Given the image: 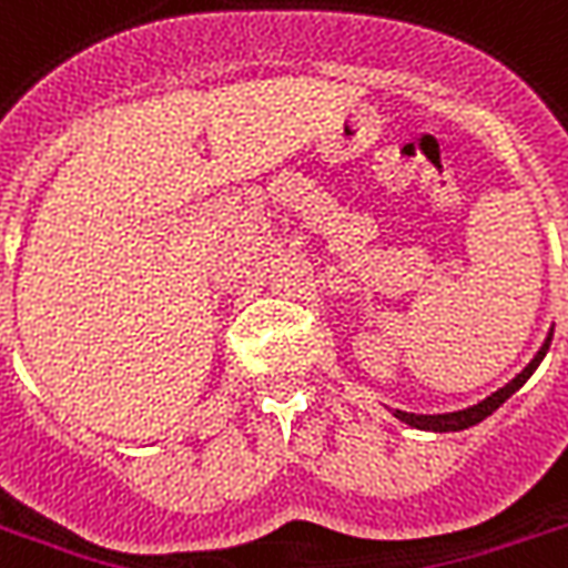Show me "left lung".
<instances>
[{"mask_svg": "<svg viewBox=\"0 0 568 568\" xmlns=\"http://www.w3.org/2000/svg\"><path fill=\"white\" fill-rule=\"evenodd\" d=\"M551 336L554 331L548 333V339L542 342V348L536 352V357L530 363H527L525 369L518 372L506 387H500L497 393H491L488 399L476 402V405H470V408L465 410H449V414H408V410H393V417L402 419V423H408L410 428H423V432H462V428H470L476 426V423H483V419L488 417V414H495L500 405H504L509 396H513L515 389L525 387V381L530 378L536 372V366L542 363V357L548 354V345H551Z\"/></svg>", "mask_w": 568, "mask_h": 568, "instance_id": "obj_1", "label": "left lung"}]
</instances>
